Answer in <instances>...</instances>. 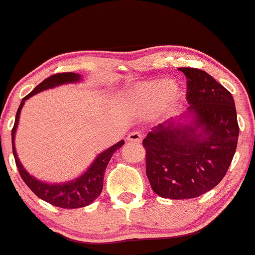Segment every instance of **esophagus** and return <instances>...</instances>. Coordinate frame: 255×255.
I'll return each mask as SVG.
<instances>
[{
  "instance_id": "34e87169",
  "label": "esophagus",
  "mask_w": 255,
  "mask_h": 255,
  "mask_svg": "<svg viewBox=\"0 0 255 255\" xmlns=\"http://www.w3.org/2000/svg\"><path fill=\"white\" fill-rule=\"evenodd\" d=\"M127 140L133 141V142H140L141 141V133L140 132H130L129 135H128Z\"/></svg>"
}]
</instances>
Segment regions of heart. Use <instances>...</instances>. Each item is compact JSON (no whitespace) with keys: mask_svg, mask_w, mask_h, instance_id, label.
I'll return each instance as SVG.
<instances>
[{"mask_svg":"<svg viewBox=\"0 0 255 255\" xmlns=\"http://www.w3.org/2000/svg\"><path fill=\"white\" fill-rule=\"evenodd\" d=\"M174 91L175 87L169 81H153L134 89L133 102L145 110H153L168 102Z\"/></svg>","mask_w":255,"mask_h":255,"instance_id":"b5f03b06","label":"heart"}]
</instances>
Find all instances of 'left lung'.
Listing matches in <instances>:
<instances>
[{"label": "left lung", "mask_w": 255, "mask_h": 255, "mask_svg": "<svg viewBox=\"0 0 255 255\" xmlns=\"http://www.w3.org/2000/svg\"><path fill=\"white\" fill-rule=\"evenodd\" d=\"M179 71L187 78L186 114L159 123L142 140L150 185L172 200L198 197L217 186L230 167L240 133L230 92L203 70ZM189 117L191 123L181 122Z\"/></svg>", "instance_id": "1"}]
</instances>
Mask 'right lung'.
I'll return each instance as SVG.
<instances>
[{"label":"right lung","instance_id":"1","mask_svg":"<svg viewBox=\"0 0 255 255\" xmlns=\"http://www.w3.org/2000/svg\"><path fill=\"white\" fill-rule=\"evenodd\" d=\"M81 80V76L78 74L74 72H63V74H55L52 76L42 81L38 86L35 87L32 92H30L26 97L23 98L20 105H19L18 111L15 115V122H14L13 129H12V147H13V155L15 159L16 168L19 170L21 179L24 183L30 187V190L41 200L46 201L50 203L52 206L60 207V208L66 209H74L81 208V207H86L91 205L94 200L100 195L103 190V183H104V173L106 167H108L109 161L113 157L114 152L122 147L125 141L121 140L117 144L113 145L98 155V157L94 159L93 163L91 164L88 169L83 173L81 177L74 180L68 181V183L63 184H47L43 181L37 180L36 178L31 177L24 167L21 166L20 161H19L18 156H16L15 146H14V136H15V130L18 127L19 122V115H20L21 109L25 100L31 98L35 94L40 93L44 89L54 88V87L64 85V83H74L78 82Z\"/></svg>","mask_w":255,"mask_h":255}]
</instances>
